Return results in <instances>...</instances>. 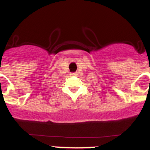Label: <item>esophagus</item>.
I'll use <instances>...</instances> for the list:
<instances>
[{
  "instance_id": "esophagus-1",
  "label": "esophagus",
  "mask_w": 150,
  "mask_h": 150,
  "mask_svg": "<svg viewBox=\"0 0 150 150\" xmlns=\"http://www.w3.org/2000/svg\"><path fill=\"white\" fill-rule=\"evenodd\" d=\"M71 76H76L77 74L76 73H74V72H73V73H71Z\"/></svg>"
}]
</instances>
